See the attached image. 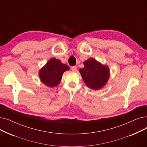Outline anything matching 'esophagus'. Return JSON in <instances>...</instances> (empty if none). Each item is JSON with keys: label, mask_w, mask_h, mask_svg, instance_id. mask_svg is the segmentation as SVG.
I'll list each match as a JSON object with an SVG mask.
<instances>
[{"label": "esophagus", "mask_w": 147, "mask_h": 147, "mask_svg": "<svg viewBox=\"0 0 147 147\" xmlns=\"http://www.w3.org/2000/svg\"><path fill=\"white\" fill-rule=\"evenodd\" d=\"M71 69L73 71H76V69H77V68H76V66H73V67H71Z\"/></svg>", "instance_id": "1"}]
</instances>
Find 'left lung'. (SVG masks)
I'll list each match as a JSON object with an SVG mask.
<instances>
[{
	"mask_svg": "<svg viewBox=\"0 0 147 147\" xmlns=\"http://www.w3.org/2000/svg\"><path fill=\"white\" fill-rule=\"evenodd\" d=\"M83 63L84 67L80 68L79 71L86 85L93 90H99L103 88L110 78L109 67L93 58H89Z\"/></svg>",
	"mask_w": 147,
	"mask_h": 147,
	"instance_id": "8db88e82",
	"label": "left lung"
}]
</instances>
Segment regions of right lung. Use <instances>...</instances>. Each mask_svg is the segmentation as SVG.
Listing matches in <instances>:
<instances>
[{
	"instance_id": "right-lung-1",
	"label": "right lung",
	"mask_w": 147,
	"mask_h": 147,
	"mask_svg": "<svg viewBox=\"0 0 147 147\" xmlns=\"http://www.w3.org/2000/svg\"><path fill=\"white\" fill-rule=\"evenodd\" d=\"M68 69L69 67L67 65L62 63L58 59L52 58L40 69L38 74L43 84L53 88L60 84L62 74Z\"/></svg>"
}]
</instances>
